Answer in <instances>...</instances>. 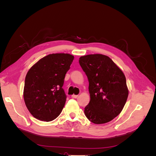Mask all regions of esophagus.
<instances>
[{
    "mask_svg": "<svg viewBox=\"0 0 156 156\" xmlns=\"http://www.w3.org/2000/svg\"><path fill=\"white\" fill-rule=\"evenodd\" d=\"M72 97L73 98H77L78 97V95H74V94H73V95L72 96Z\"/></svg>",
    "mask_w": 156,
    "mask_h": 156,
    "instance_id": "esophagus-1",
    "label": "esophagus"
}]
</instances>
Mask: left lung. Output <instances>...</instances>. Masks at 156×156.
<instances>
[{
	"instance_id": "obj_1",
	"label": "left lung",
	"mask_w": 156,
	"mask_h": 156,
	"mask_svg": "<svg viewBox=\"0 0 156 156\" xmlns=\"http://www.w3.org/2000/svg\"><path fill=\"white\" fill-rule=\"evenodd\" d=\"M79 62L89 82L90 100L84 108L85 116L96 124L111 121L123 109L128 96L124 73L101 54L81 56Z\"/></svg>"
}]
</instances>
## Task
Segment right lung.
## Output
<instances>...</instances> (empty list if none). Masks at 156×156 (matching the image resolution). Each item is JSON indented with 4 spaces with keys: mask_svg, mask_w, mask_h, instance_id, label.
<instances>
[{
    "mask_svg": "<svg viewBox=\"0 0 156 156\" xmlns=\"http://www.w3.org/2000/svg\"><path fill=\"white\" fill-rule=\"evenodd\" d=\"M73 59L67 53L50 54L27 72L23 97L28 110L37 120L50 122L62 112L67 97L62 86Z\"/></svg>",
    "mask_w": 156,
    "mask_h": 156,
    "instance_id": "right-lung-1",
    "label": "right lung"
}]
</instances>
